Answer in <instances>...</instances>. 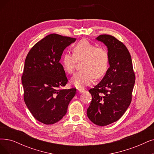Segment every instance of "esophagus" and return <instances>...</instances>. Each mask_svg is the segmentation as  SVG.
Returning a JSON list of instances; mask_svg holds the SVG:
<instances>
[{
    "instance_id": "34e87169",
    "label": "esophagus",
    "mask_w": 154,
    "mask_h": 154,
    "mask_svg": "<svg viewBox=\"0 0 154 154\" xmlns=\"http://www.w3.org/2000/svg\"><path fill=\"white\" fill-rule=\"evenodd\" d=\"M78 91L79 92H80V93H83V92L85 91V90L83 88H78Z\"/></svg>"
}]
</instances>
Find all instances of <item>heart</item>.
Here are the masks:
<instances>
[{
    "label": "heart",
    "mask_w": 154,
    "mask_h": 154,
    "mask_svg": "<svg viewBox=\"0 0 154 154\" xmlns=\"http://www.w3.org/2000/svg\"><path fill=\"white\" fill-rule=\"evenodd\" d=\"M82 71L75 73L71 82L77 88L90 85L96 79L102 78L106 73L109 63V54L104 47H97L86 39L78 42L72 48V54H63L61 64L66 72L72 74L77 63H80Z\"/></svg>",
    "instance_id": "heart-1"
}]
</instances>
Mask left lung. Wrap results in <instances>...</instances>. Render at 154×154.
<instances>
[{
  "label": "left lung",
  "instance_id": "1",
  "mask_svg": "<svg viewBox=\"0 0 154 154\" xmlns=\"http://www.w3.org/2000/svg\"><path fill=\"white\" fill-rule=\"evenodd\" d=\"M97 39L108 48L110 67L102 81L89 90L92 99L87 116L94 124L103 126L119 119L130 105L135 74L131 55L123 43L110 35H100Z\"/></svg>",
  "mask_w": 154,
  "mask_h": 154
}]
</instances>
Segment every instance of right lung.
Here are the masks:
<instances>
[{
  "label": "right lung",
  "instance_id": "1",
  "mask_svg": "<svg viewBox=\"0 0 154 154\" xmlns=\"http://www.w3.org/2000/svg\"><path fill=\"white\" fill-rule=\"evenodd\" d=\"M76 40L52 33L35 44L27 54L21 76L24 101L38 121L52 125L66 115L76 88L62 90L67 83L59 63L65 48Z\"/></svg>",
  "mask_w": 154,
  "mask_h": 154
}]
</instances>
